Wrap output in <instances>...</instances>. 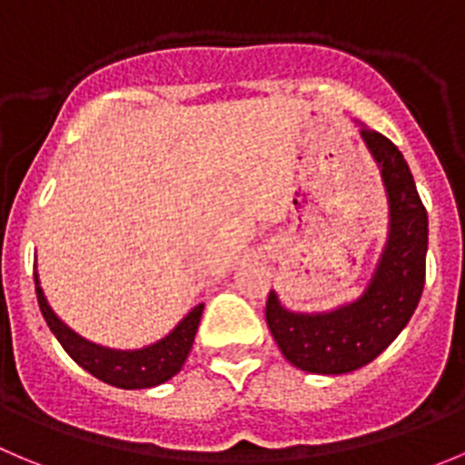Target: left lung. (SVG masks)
I'll use <instances>...</instances> for the list:
<instances>
[{
	"mask_svg": "<svg viewBox=\"0 0 465 465\" xmlns=\"http://www.w3.org/2000/svg\"><path fill=\"white\" fill-rule=\"evenodd\" d=\"M362 141L381 171L388 237L372 278L351 303L326 312H292L269 292L267 324L282 356L311 374H347L372 362L409 324L424 287L429 221L404 154L362 125Z\"/></svg>",
	"mask_w": 465,
	"mask_h": 465,
	"instance_id": "obj_1",
	"label": "left lung"
}]
</instances>
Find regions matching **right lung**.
Listing matches in <instances>:
<instances>
[{
  "label": "right lung",
  "instance_id": "right-lung-1",
  "mask_svg": "<svg viewBox=\"0 0 465 465\" xmlns=\"http://www.w3.org/2000/svg\"><path fill=\"white\" fill-rule=\"evenodd\" d=\"M34 281H36V296L43 317H45L50 331L61 342V347L65 349V353L77 362L79 368L86 370L88 374L109 383V386L123 388V391L153 388L175 377L183 370L189 351H192L198 322H201L203 308H205L203 303H198L196 308L187 312V317H183V322L166 338L157 340V342L148 344V347L109 349L103 347V344L88 342L86 338L74 333L68 324H64L50 308V303H47L45 292H43L41 281H38V272H34Z\"/></svg>",
  "mask_w": 465,
  "mask_h": 465
}]
</instances>
